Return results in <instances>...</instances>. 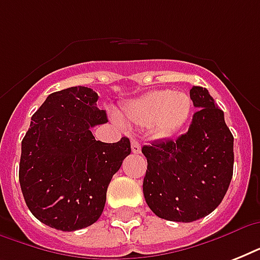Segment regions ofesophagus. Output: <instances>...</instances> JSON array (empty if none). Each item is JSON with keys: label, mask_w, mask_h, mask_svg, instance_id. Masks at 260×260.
Instances as JSON below:
<instances>
[{"label": "esophagus", "mask_w": 260, "mask_h": 260, "mask_svg": "<svg viewBox=\"0 0 260 260\" xmlns=\"http://www.w3.org/2000/svg\"><path fill=\"white\" fill-rule=\"evenodd\" d=\"M131 147H132V152H134V154H140V152H142V146H140V143H139L138 140H132Z\"/></svg>", "instance_id": "1"}]
</instances>
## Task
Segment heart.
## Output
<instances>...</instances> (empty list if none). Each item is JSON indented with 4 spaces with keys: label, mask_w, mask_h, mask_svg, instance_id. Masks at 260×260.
I'll list each match as a JSON object with an SVG mask.
<instances>
[{
    "label": "heart",
    "mask_w": 260,
    "mask_h": 260,
    "mask_svg": "<svg viewBox=\"0 0 260 260\" xmlns=\"http://www.w3.org/2000/svg\"><path fill=\"white\" fill-rule=\"evenodd\" d=\"M191 108V98L186 93L156 90L128 102L124 118L136 126H150L156 138H170L189 121Z\"/></svg>",
    "instance_id": "1"
}]
</instances>
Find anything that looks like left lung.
Instances as JSON below:
<instances>
[{
  "mask_svg": "<svg viewBox=\"0 0 260 260\" xmlns=\"http://www.w3.org/2000/svg\"><path fill=\"white\" fill-rule=\"evenodd\" d=\"M197 112L189 131L177 140L144 146L147 171L143 193L158 217L191 222L212 213L222 201L234 174V136L224 112L205 87L193 86Z\"/></svg>",
  "mask_w": 260,
  "mask_h": 260,
  "instance_id": "8db88e82",
  "label": "left lung"
}]
</instances>
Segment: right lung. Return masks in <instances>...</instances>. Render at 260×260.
Here are the masks:
<instances>
[{
    "mask_svg": "<svg viewBox=\"0 0 260 260\" xmlns=\"http://www.w3.org/2000/svg\"><path fill=\"white\" fill-rule=\"evenodd\" d=\"M97 100L85 86L50 94L21 142L18 179L25 204L55 230L73 232L97 221L110 179L131 154L128 138L94 139L91 128L108 122Z\"/></svg>",
    "mask_w": 260,
    "mask_h": 260,
    "instance_id": "right-lung-1",
    "label": "right lung"
}]
</instances>
